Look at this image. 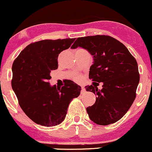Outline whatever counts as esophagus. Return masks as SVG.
I'll return each mask as SVG.
<instances>
[{
  "label": "esophagus",
  "mask_w": 152,
  "mask_h": 152,
  "mask_svg": "<svg viewBox=\"0 0 152 152\" xmlns=\"http://www.w3.org/2000/svg\"><path fill=\"white\" fill-rule=\"evenodd\" d=\"M85 88L84 86H81V93H84L85 92Z\"/></svg>",
  "instance_id": "esophagus-1"
}]
</instances>
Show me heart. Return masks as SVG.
<instances>
[{
	"label": "heart",
	"instance_id": "1",
	"mask_svg": "<svg viewBox=\"0 0 152 152\" xmlns=\"http://www.w3.org/2000/svg\"><path fill=\"white\" fill-rule=\"evenodd\" d=\"M75 78L76 80H79V76H78V75H76L75 77Z\"/></svg>",
	"mask_w": 152,
	"mask_h": 152
}]
</instances>
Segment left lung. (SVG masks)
Returning a JSON list of instances; mask_svg holds the SVG:
<instances>
[{"instance_id":"left-lung-1","label":"left lung","mask_w":152,"mask_h":152,"mask_svg":"<svg viewBox=\"0 0 152 152\" xmlns=\"http://www.w3.org/2000/svg\"><path fill=\"white\" fill-rule=\"evenodd\" d=\"M82 48L93 57L89 78L93 85L85 86L87 91L96 95V102L86 110L96 124L108 125L121 119L133 103L140 80L135 58L127 48L109 36L79 37L72 49ZM96 82H102L98 89Z\"/></svg>"}]
</instances>
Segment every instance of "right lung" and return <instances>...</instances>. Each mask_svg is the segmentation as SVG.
Masks as SVG:
<instances>
[{
    "mask_svg": "<svg viewBox=\"0 0 152 152\" xmlns=\"http://www.w3.org/2000/svg\"><path fill=\"white\" fill-rule=\"evenodd\" d=\"M75 39L42 40L28 45L12 65V87L25 113L45 126L60 124L69 104L81 87L67 80L62 88L51 86L50 71L58 69V57Z\"/></svg>",
    "mask_w": 152,
    "mask_h": 152,
    "instance_id": "add662e5",
    "label": "right lung"
}]
</instances>
